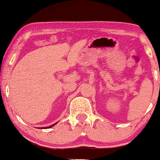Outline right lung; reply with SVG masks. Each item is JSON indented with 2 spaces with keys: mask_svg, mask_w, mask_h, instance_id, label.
<instances>
[{
  "mask_svg": "<svg viewBox=\"0 0 160 160\" xmlns=\"http://www.w3.org/2000/svg\"><path fill=\"white\" fill-rule=\"evenodd\" d=\"M54 124H56V123H55V124H52V126H49V127H48V128H52V127H53V126L54 125Z\"/></svg>",
  "mask_w": 160,
  "mask_h": 160,
  "instance_id": "right-lung-1",
  "label": "right lung"
}]
</instances>
